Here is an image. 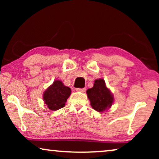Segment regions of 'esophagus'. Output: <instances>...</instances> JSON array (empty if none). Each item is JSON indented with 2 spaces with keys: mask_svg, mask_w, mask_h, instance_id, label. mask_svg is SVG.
I'll return each mask as SVG.
<instances>
[{
  "mask_svg": "<svg viewBox=\"0 0 159 159\" xmlns=\"http://www.w3.org/2000/svg\"><path fill=\"white\" fill-rule=\"evenodd\" d=\"M76 90L78 91V92L84 93V91L86 90V89H85V88H76Z\"/></svg>",
  "mask_w": 159,
  "mask_h": 159,
  "instance_id": "34e87169",
  "label": "esophagus"
}]
</instances>
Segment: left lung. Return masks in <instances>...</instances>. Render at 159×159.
<instances>
[{
    "label": "left lung",
    "instance_id": "obj_1",
    "mask_svg": "<svg viewBox=\"0 0 159 159\" xmlns=\"http://www.w3.org/2000/svg\"><path fill=\"white\" fill-rule=\"evenodd\" d=\"M87 95L92 108L98 112L108 109L114 102V96L103 79L95 80L93 88L87 90Z\"/></svg>",
    "mask_w": 159,
    "mask_h": 159
}]
</instances>
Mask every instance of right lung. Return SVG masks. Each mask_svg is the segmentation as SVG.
Returning <instances> with one entry per match:
<instances>
[{
    "label": "right lung",
    "instance_id": "obj_1",
    "mask_svg": "<svg viewBox=\"0 0 159 159\" xmlns=\"http://www.w3.org/2000/svg\"><path fill=\"white\" fill-rule=\"evenodd\" d=\"M71 95V89L65 86L60 80L53 83L43 93V100L49 109L56 111L65 106V103Z\"/></svg>",
    "mask_w": 159,
    "mask_h": 159
}]
</instances>
